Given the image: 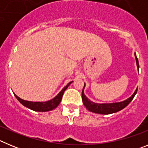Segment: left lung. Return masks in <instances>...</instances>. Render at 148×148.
<instances>
[{"label":"left lung","instance_id":"obj_1","mask_svg":"<svg viewBox=\"0 0 148 148\" xmlns=\"http://www.w3.org/2000/svg\"><path fill=\"white\" fill-rule=\"evenodd\" d=\"M136 56V64L138 69L139 68V65H138V58H137ZM84 86H85V84H84ZM84 88L82 90V101L84 103V105L85 106L86 108L90 112H92V113H99V114H111V113H114L118 112V111L121 110L122 109L127 107L128 104H130V102L133 99L134 96L136 95L137 92V90L138 88L136 90V91L134 92V93L130 96L129 99H126V100L121 101V102H116V103H109V104H98V103L92 102V101H90V99H88L87 98L84 93Z\"/></svg>","mask_w":148,"mask_h":148}]
</instances>
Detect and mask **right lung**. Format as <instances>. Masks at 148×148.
I'll list each match as a JSON object with an SVG mask.
<instances>
[{
  "instance_id": "add662e5",
  "label": "right lung",
  "mask_w": 148,
  "mask_h": 148,
  "mask_svg": "<svg viewBox=\"0 0 148 148\" xmlns=\"http://www.w3.org/2000/svg\"><path fill=\"white\" fill-rule=\"evenodd\" d=\"M73 82H70V83L67 84V85L65 86L64 88L62 89L61 92L56 95V97L53 98V99L51 100L47 101H44V102H34V101H25L23 99H21L16 95L15 94V96L16 97V99H18L20 103H21L23 106H25L26 108H29L30 110H32L34 111H38V112H47V111L52 110L55 109L56 108H57L58 106V104L61 102V99H62L63 94L65 90L67 89V87L70 86V84Z\"/></svg>"
}]
</instances>
